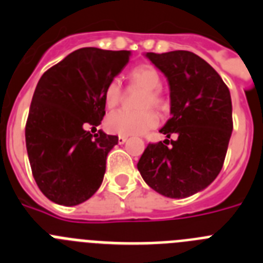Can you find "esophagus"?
Returning a JSON list of instances; mask_svg holds the SVG:
<instances>
[{"instance_id":"esophagus-1","label":"esophagus","mask_w":263,"mask_h":263,"mask_svg":"<svg viewBox=\"0 0 263 263\" xmlns=\"http://www.w3.org/2000/svg\"><path fill=\"white\" fill-rule=\"evenodd\" d=\"M127 141V137L126 136H118V143H125Z\"/></svg>"}]
</instances>
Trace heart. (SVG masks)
Listing matches in <instances>:
<instances>
[{
  "instance_id": "heart-1",
  "label": "heart",
  "mask_w": 263,
  "mask_h": 263,
  "mask_svg": "<svg viewBox=\"0 0 263 263\" xmlns=\"http://www.w3.org/2000/svg\"><path fill=\"white\" fill-rule=\"evenodd\" d=\"M130 84L142 88L138 106L142 109L138 110H125L120 109L108 116L106 126L111 133L120 136H139L158 124V117L155 111L148 106L157 108L159 110L166 106V100L160 90L162 78L155 67L150 64H141L129 72ZM122 99V87L117 79H113L106 84L104 89V103L108 109H113L120 104Z\"/></svg>"
}]
</instances>
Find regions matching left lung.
I'll use <instances>...</instances> for the list:
<instances>
[{"label": "left lung", "instance_id": "left-lung-1", "mask_svg": "<svg viewBox=\"0 0 263 263\" xmlns=\"http://www.w3.org/2000/svg\"><path fill=\"white\" fill-rule=\"evenodd\" d=\"M146 58L170 85L171 117L160 133L178 138L148 143L137 167L158 194L183 199L208 187L221 171L233 130L231 92L196 53L178 50Z\"/></svg>", "mask_w": 263, "mask_h": 263}]
</instances>
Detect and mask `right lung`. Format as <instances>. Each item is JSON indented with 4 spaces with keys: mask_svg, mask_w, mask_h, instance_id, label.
Listing matches in <instances>:
<instances>
[{
    "mask_svg": "<svg viewBox=\"0 0 263 263\" xmlns=\"http://www.w3.org/2000/svg\"><path fill=\"white\" fill-rule=\"evenodd\" d=\"M129 59L130 51L84 47L38 81L25 137L32 176L53 203L78 205L103 183L106 155L118 137L93 133L105 116L104 89Z\"/></svg>",
    "mask_w": 263,
    "mask_h": 263,
    "instance_id": "add662e5",
    "label": "right lung"
}]
</instances>
